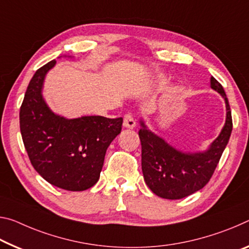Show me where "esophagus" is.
<instances>
[{"label": "esophagus", "mask_w": 249, "mask_h": 249, "mask_svg": "<svg viewBox=\"0 0 249 249\" xmlns=\"http://www.w3.org/2000/svg\"><path fill=\"white\" fill-rule=\"evenodd\" d=\"M123 125L125 127L127 128H134L135 127V120H134V117L132 114H125L124 115V120H123Z\"/></svg>", "instance_id": "esophagus-1"}]
</instances>
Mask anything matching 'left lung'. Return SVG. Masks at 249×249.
I'll return each mask as SVG.
<instances>
[{
    "label": "left lung",
    "mask_w": 249,
    "mask_h": 249,
    "mask_svg": "<svg viewBox=\"0 0 249 249\" xmlns=\"http://www.w3.org/2000/svg\"><path fill=\"white\" fill-rule=\"evenodd\" d=\"M211 88L224 97L227 114L222 132L207 151L193 154L177 151L147 129L141 121L139 135L142 144V171L147 186L161 198L180 199L202 189L214 174L230 141L232 121L226 93L213 76Z\"/></svg>",
    "instance_id": "obj_1"
}]
</instances>
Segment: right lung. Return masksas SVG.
<instances>
[{
	"instance_id": "1",
	"label": "right lung",
	"mask_w": 249,
	"mask_h": 249,
	"mask_svg": "<svg viewBox=\"0 0 249 249\" xmlns=\"http://www.w3.org/2000/svg\"><path fill=\"white\" fill-rule=\"evenodd\" d=\"M53 60L38 69L19 109V128L31 164L50 184L72 192L97 183L106 149L121 133L123 118L82 116L69 120L54 114L42 96Z\"/></svg>"
}]
</instances>
